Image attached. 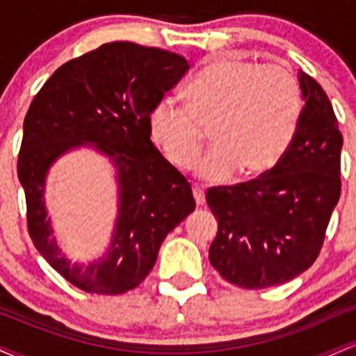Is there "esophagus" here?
Returning <instances> with one entry per match:
<instances>
[{
    "label": "esophagus",
    "mask_w": 356,
    "mask_h": 356,
    "mask_svg": "<svg viewBox=\"0 0 356 356\" xmlns=\"http://www.w3.org/2000/svg\"><path fill=\"white\" fill-rule=\"evenodd\" d=\"M192 192H194V199L197 206H202L206 202V194H204V189L201 186H192Z\"/></svg>",
    "instance_id": "esophagus-1"
}]
</instances>
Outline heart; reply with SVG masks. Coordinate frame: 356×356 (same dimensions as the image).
Returning a JSON list of instances; mask_svg holds the SVG:
<instances>
[{
    "label": "heart",
    "instance_id": "heart-1",
    "mask_svg": "<svg viewBox=\"0 0 356 356\" xmlns=\"http://www.w3.org/2000/svg\"><path fill=\"white\" fill-rule=\"evenodd\" d=\"M303 95L284 68L239 55L212 58L187 88V105L165 97L150 112V136L179 169L201 155L211 129L214 149L197 174L211 182L234 172L252 179L281 161L300 124Z\"/></svg>",
    "mask_w": 356,
    "mask_h": 356
}]
</instances>
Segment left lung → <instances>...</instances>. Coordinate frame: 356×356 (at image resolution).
<instances>
[{"label": "left lung", "instance_id": "8db88e82", "mask_svg": "<svg viewBox=\"0 0 356 356\" xmlns=\"http://www.w3.org/2000/svg\"><path fill=\"white\" fill-rule=\"evenodd\" d=\"M298 76L305 105L281 161L257 179L206 194L218 219L211 264L244 289L288 283L312 266L340 199L338 120L321 85L301 70Z\"/></svg>", "mask_w": 356, "mask_h": 356}]
</instances>
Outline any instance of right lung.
<instances>
[{
    "instance_id": "right-lung-1",
    "label": "right lung",
    "mask_w": 356,
    "mask_h": 356,
    "mask_svg": "<svg viewBox=\"0 0 356 356\" xmlns=\"http://www.w3.org/2000/svg\"><path fill=\"white\" fill-rule=\"evenodd\" d=\"M177 53L130 42L105 43L67 61L44 81L23 122L18 179L36 249L73 286L97 295H122L138 286L165 236L195 209L191 184L150 140L157 102L186 76ZM93 143L118 167L119 216L107 255L88 267L72 265L51 238L44 177L53 161Z\"/></svg>"
}]
</instances>
